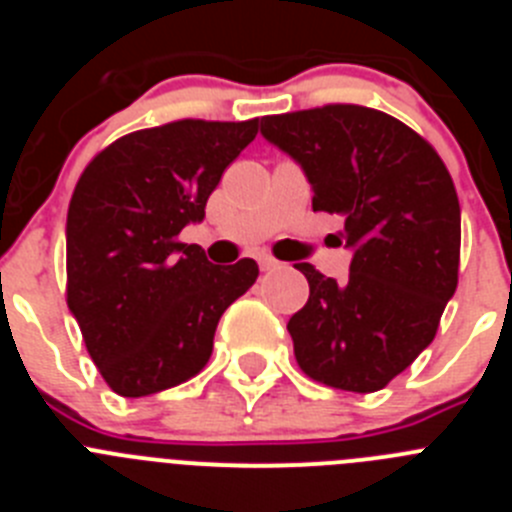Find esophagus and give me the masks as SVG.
Masks as SVG:
<instances>
[{
	"instance_id": "obj_1",
	"label": "esophagus",
	"mask_w": 512,
	"mask_h": 512,
	"mask_svg": "<svg viewBox=\"0 0 512 512\" xmlns=\"http://www.w3.org/2000/svg\"><path fill=\"white\" fill-rule=\"evenodd\" d=\"M259 266H261V271H274L279 266V261L274 259V256H269V253H261Z\"/></svg>"
}]
</instances>
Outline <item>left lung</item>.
I'll return each mask as SVG.
<instances>
[{
    "mask_svg": "<svg viewBox=\"0 0 512 512\" xmlns=\"http://www.w3.org/2000/svg\"><path fill=\"white\" fill-rule=\"evenodd\" d=\"M292 156L312 210L343 217L346 282L297 264L310 297L289 318L302 372L346 392H377L433 341L459 282L461 210L449 169L405 122L359 104L261 117Z\"/></svg>",
    "mask_w": 512,
    "mask_h": 512,
    "instance_id": "8db88e82",
    "label": "left lung"
}]
</instances>
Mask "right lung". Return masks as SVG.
Listing matches in <instances>:
<instances>
[{
	"label": "right lung",
	"mask_w": 512,
	"mask_h": 512,
	"mask_svg": "<svg viewBox=\"0 0 512 512\" xmlns=\"http://www.w3.org/2000/svg\"><path fill=\"white\" fill-rule=\"evenodd\" d=\"M256 133L259 120H176L122 135L79 176L66 302L117 395L146 397L200 374L220 315L259 277L253 259L215 266L179 241Z\"/></svg>",
	"instance_id": "right-lung-1"
}]
</instances>
